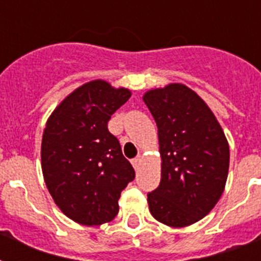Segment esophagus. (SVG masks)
I'll return each instance as SVG.
<instances>
[{"mask_svg":"<svg viewBox=\"0 0 261 261\" xmlns=\"http://www.w3.org/2000/svg\"><path fill=\"white\" fill-rule=\"evenodd\" d=\"M141 162H142V156H137V158H134V160L131 161V164H133V166H134L135 170H138V167H139Z\"/></svg>","mask_w":261,"mask_h":261,"instance_id":"esophagus-1","label":"esophagus"}]
</instances>
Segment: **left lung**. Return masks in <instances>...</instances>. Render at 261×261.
I'll return each mask as SVG.
<instances>
[{
  "label": "left lung",
  "mask_w": 261,
  "mask_h": 261,
  "mask_svg": "<svg viewBox=\"0 0 261 261\" xmlns=\"http://www.w3.org/2000/svg\"><path fill=\"white\" fill-rule=\"evenodd\" d=\"M158 127L160 186L147 193L150 213L173 226L192 225L215 207L225 188L229 145L202 99L184 84L143 95Z\"/></svg>",
  "instance_id": "8db88e82"
}]
</instances>
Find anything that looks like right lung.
Segmentation results:
<instances>
[{
    "instance_id": "obj_1",
    "label": "right lung",
    "mask_w": 261,
    "mask_h": 261,
    "mask_svg": "<svg viewBox=\"0 0 261 261\" xmlns=\"http://www.w3.org/2000/svg\"><path fill=\"white\" fill-rule=\"evenodd\" d=\"M131 96L92 80L76 88L46 120L41 142V169L55 204L83 225H100L119 212L120 193L135 178L109 120Z\"/></svg>"
}]
</instances>
